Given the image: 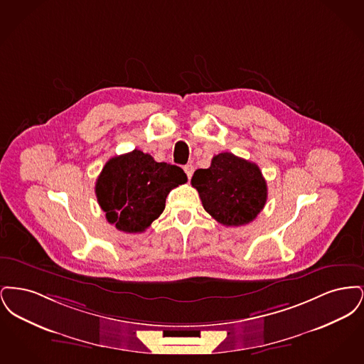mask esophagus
I'll list each match as a JSON object with an SVG mask.
<instances>
[{
  "label": "esophagus",
  "mask_w": 364,
  "mask_h": 364,
  "mask_svg": "<svg viewBox=\"0 0 364 364\" xmlns=\"http://www.w3.org/2000/svg\"><path fill=\"white\" fill-rule=\"evenodd\" d=\"M184 172L187 173V177L191 178L192 174H193V166H192V165H186V166H184Z\"/></svg>",
  "instance_id": "esophagus-1"
}]
</instances>
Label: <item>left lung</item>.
<instances>
[{"label":"left lung","mask_w":364,"mask_h":364,"mask_svg":"<svg viewBox=\"0 0 364 364\" xmlns=\"http://www.w3.org/2000/svg\"><path fill=\"white\" fill-rule=\"evenodd\" d=\"M191 184L208 214L225 226L250 224L266 205L267 186L257 164L232 153L213 156L208 169H198Z\"/></svg>","instance_id":"1"}]
</instances>
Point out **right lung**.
Returning <instances> with one entry per match:
<instances>
[{
	"label": "right lung",
	"mask_w": 364,
	"mask_h": 364,
	"mask_svg": "<svg viewBox=\"0 0 364 364\" xmlns=\"http://www.w3.org/2000/svg\"><path fill=\"white\" fill-rule=\"evenodd\" d=\"M184 183L181 168L135 149L105 164L95 195L109 224L125 233H141L162 214L168 193Z\"/></svg>",
	"instance_id": "1"
}]
</instances>
